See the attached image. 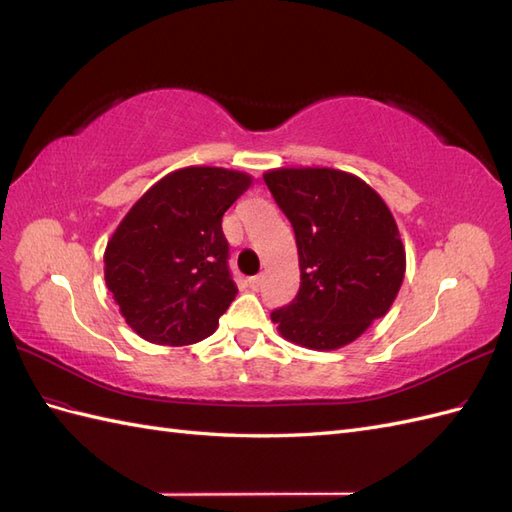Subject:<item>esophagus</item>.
<instances>
[{
	"label": "esophagus",
	"instance_id": "esophagus-1",
	"mask_svg": "<svg viewBox=\"0 0 512 512\" xmlns=\"http://www.w3.org/2000/svg\"><path fill=\"white\" fill-rule=\"evenodd\" d=\"M247 284H250V288H252V290H258V288L262 286V275H254V277H250V280H247Z\"/></svg>",
	"mask_w": 512,
	"mask_h": 512
}]
</instances>
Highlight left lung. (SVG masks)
Instances as JSON below:
<instances>
[{"label":"left lung","instance_id":"obj_1","mask_svg":"<svg viewBox=\"0 0 512 512\" xmlns=\"http://www.w3.org/2000/svg\"><path fill=\"white\" fill-rule=\"evenodd\" d=\"M277 207L292 224L301 286L271 312L288 342L337 350L389 312L406 273L393 213L376 190L335 168L265 173Z\"/></svg>","mask_w":512,"mask_h":512}]
</instances>
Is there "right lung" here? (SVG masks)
Here are the masks:
<instances>
[{"label":"right lung","instance_id":"1","mask_svg":"<svg viewBox=\"0 0 512 512\" xmlns=\"http://www.w3.org/2000/svg\"><path fill=\"white\" fill-rule=\"evenodd\" d=\"M252 177L218 166L166 175L136 200L104 252V280L130 327L151 344L188 346L218 329L237 297L222 232Z\"/></svg>","mask_w":512,"mask_h":512}]
</instances>
